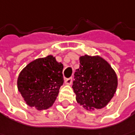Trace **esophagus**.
I'll use <instances>...</instances> for the list:
<instances>
[{"mask_svg":"<svg viewBox=\"0 0 135 135\" xmlns=\"http://www.w3.org/2000/svg\"><path fill=\"white\" fill-rule=\"evenodd\" d=\"M72 83H73V78L72 77L65 80V84H66V85H71Z\"/></svg>","mask_w":135,"mask_h":135,"instance_id":"1","label":"esophagus"}]
</instances>
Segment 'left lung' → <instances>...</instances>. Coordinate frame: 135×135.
Masks as SVG:
<instances>
[{"instance_id": "8db88e82", "label": "left lung", "mask_w": 135, "mask_h": 135, "mask_svg": "<svg viewBox=\"0 0 135 135\" xmlns=\"http://www.w3.org/2000/svg\"><path fill=\"white\" fill-rule=\"evenodd\" d=\"M79 62L73 85L77 102L86 109L106 107L118 85L115 71L100 56L85 55L79 58Z\"/></svg>"}]
</instances>
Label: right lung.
Here are the masks:
<instances>
[{"mask_svg": "<svg viewBox=\"0 0 135 135\" xmlns=\"http://www.w3.org/2000/svg\"><path fill=\"white\" fill-rule=\"evenodd\" d=\"M63 65L47 56L28 63L18 77L17 86L24 100L38 110L50 107L63 84Z\"/></svg>", "mask_w": 135, "mask_h": 135, "instance_id": "add662e5", "label": "right lung"}]
</instances>
